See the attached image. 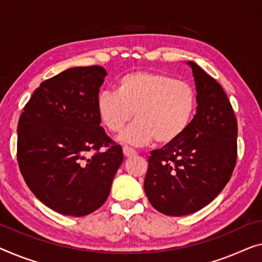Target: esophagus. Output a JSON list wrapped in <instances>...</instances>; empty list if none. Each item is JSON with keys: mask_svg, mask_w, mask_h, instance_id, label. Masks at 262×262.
Here are the masks:
<instances>
[{"mask_svg": "<svg viewBox=\"0 0 262 262\" xmlns=\"http://www.w3.org/2000/svg\"><path fill=\"white\" fill-rule=\"evenodd\" d=\"M123 154H124V156H126V158H130V156H134L136 154V151L130 147L124 146L123 147Z\"/></svg>", "mask_w": 262, "mask_h": 262, "instance_id": "obj_1", "label": "esophagus"}]
</instances>
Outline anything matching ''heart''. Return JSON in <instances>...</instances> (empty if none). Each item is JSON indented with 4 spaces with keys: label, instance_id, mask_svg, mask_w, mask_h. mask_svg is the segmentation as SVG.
I'll return each instance as SVG.
<instances>
[{
    "label": "heart",
    "instance_id": "heart-1",
    "mask_svg": "<svg viewBox=\"0 0 262 262\" xmlns=\"http://www.w3.org/2000/svg\"><path fill=\"white\" fill-rule=\"evenodd\" d=\"M196 93L188 82L159 72H135L118 81L116 92L97 96L96 108L104 127L118 133L123 142L142 146L155 139L158 144L178 141L188 129L196 109Z\"/></svg>",
    "mask_w": 262,
    "mask_h": 262
}]
</instances>
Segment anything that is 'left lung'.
Wrapping results in <instances>:
<instances>
[{
    "label": "left lung",
    "mask_w": 262,
    "mask_h": 262,
    "mask_svg": "<svg viewBox=\"0 0 262 262\" xmlns=\"http://www.w3.org/2000/svg\"><path fill=\"white\" fill-rule=\"evenodd\" d=\"M196 114L178 141L150 151L144 192L156 210L182 216L204 208L225 188L237 158V122L219 82L194 62Z\"/></svg>",
    "instance_id": "left-lung-1"
}]
</instances>
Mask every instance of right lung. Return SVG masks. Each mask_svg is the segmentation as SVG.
Listing matches in <instances>:
<instances>
[{"instance_id":"add662e5","label":"right lung","mask_w":262,"mask_h":262,"mask_svg":"<svg viewBox=\"0 0 262 262\" xmlns=\"http://www.w3.org/2000/svg\"><path fill=\"white\" fill-rule=\"evenodd\" d=\"M104 76L100 66L64 70L42 82L19 116L22 177L38 200L63 215L100 208L123 161L122 148L100 126L96 100Z\"/></svg>"}]
</instances>
